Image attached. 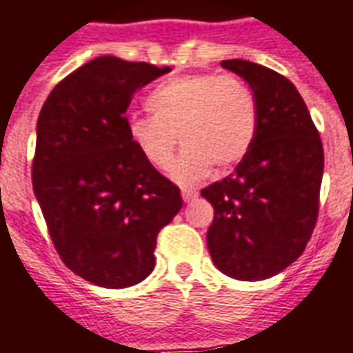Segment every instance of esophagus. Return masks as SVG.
Listing matches in <instances>:
<instances>
[{
    "mask_svg": "<svg viewBox=\"0 0 353 353\" xmlns=\"http://www.w3.org/2000/svg\"><path fill=\"white\" fill-rule=\"evenodd\" d=\"M181 196L185 201H190L194 200L196 196H198V192H196L194 188H181Z\"/></svg>",
    "mask_w": 353,
    "mask_h": 353,
    "instance_id": "esophagus-1",
    "label": "esophagus"
}]
</instances>
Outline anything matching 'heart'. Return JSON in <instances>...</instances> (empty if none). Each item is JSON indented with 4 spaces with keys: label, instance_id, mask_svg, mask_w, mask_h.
Masks as SVG:
<instances>
[{
    "label": "heart",
    "instance_id": "heart-1",
    "mask_svg": "<svg viewBox=\"0 0 353 353\" xmlns=\"http://www.w3.org/2000/svg\"><path fill=\"white\" fill-rule=\"evenodd\" d=\"M153 117L129 118V139L150 165L174 166L183 183L201 179L214 165L228 170L241 163L257 134V103L252 88L235 75H183L159 85L148 98Z\"/></svg>",
    "mask_w": 353,
    "mask_h": 353
}]
</instances>
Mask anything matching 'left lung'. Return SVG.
<instances>
[{
    "mask_svg": "<svg viewBox=\"0 0 353 353\" xmlns=\"http://www.w3.org/2000/svg\"><path fill=\"white\" fill-rule=\"evenodd\" d=\"M222 66L254 90L257 134L233 174L201 188L214 209L207 248L220 272L259 281L294 263L313 235L324 148L307 105L285 75L242 59Z\"/></svg>",
    "mask_w": 353,
    "mask_h": 353,
    "instance_id": "1",
    "label": "left lung"
}]
</instances>
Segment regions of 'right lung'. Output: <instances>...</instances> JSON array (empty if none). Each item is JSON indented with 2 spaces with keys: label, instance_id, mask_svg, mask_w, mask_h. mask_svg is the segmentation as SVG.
Segmentation results:
<instances>
[{
  "label": "right lung",
  "instance_id": "1",
  "mask_svg": "<svg viewBox=\"0 0 353 353\" xmlns=\"http://www.w3.org/2000/svg\"><path fill=\"white\" fill-rule=\"evenodd\" d=\"M166 72L94 59L59 81L39 114L34 194L64 265L99 287L146 278L159 231L183 207L179 187L131 142L125 117L134 92Z\"/></svg>",
  "mask_w": 353,
  "mask_h": 353
}]
</instances>
